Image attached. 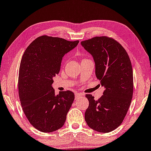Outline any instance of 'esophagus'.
I'll return each mask as SVG.
<instances>
[{
	"label": "esophagus",
	"instance_id": "obj_1",
	"mask_svg": "<svg viewBox=\"0 0 151 151\" xmlns=\"http://www.w3.org/2000/svg\"><path fill=\"white\" fill-rule=\"evenodd\" d=\"M82 96H83V94H81V93H75V100H77V99Z\"/></svg>",
	"mask_w": 151,
	"mask_h": 151
}]
</instances>
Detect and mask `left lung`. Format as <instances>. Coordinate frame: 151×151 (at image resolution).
Here are the masks:
<instances>
[{"instance_id": "left-lung-1", "label": "left lung", "mask_w": 151, "mask_h": 151, "mask_svg": "<svg viewBox=\"0 0 151 151\" xmlns=\"http://www.w3.org/2000/svg\"><path fill=\"white\" fill-rule=\"evenodd\" d=\"M81 45L93 56L95 75L104 88L98 100L92 95H86L89 101L86 122L95 131L109 132L122 123L131 104L133 72L130 59L121 44L105 36L82 41Z\"/></svg>"}]
</instances>
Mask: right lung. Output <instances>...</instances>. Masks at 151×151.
<instances>
[{"mask_svg":"<svg viewBox=\"0 0 151 151\" xmlns=\"http://www.w3.org/2000/svg\"><path fill=\"white\" fill-rule=\"evenodd\" d=\"M79 42L42 35L28 46L19 72V95L23 111L33 126L52 132L63 126L74 100L70 91L55 94L53 78L59 73L62 59Z\"/></svg>","mask_w":151,"mask_h":151,"instance_id":"obj_1","label":"right lung"}]
</instances>
